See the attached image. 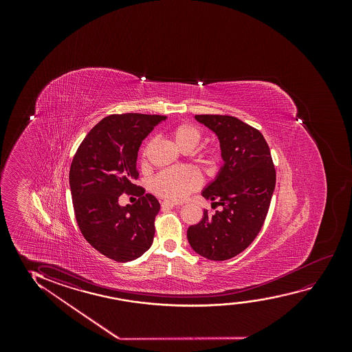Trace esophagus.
Instances as JSON below:
<instances>
[{
	"label": "esophagus",
	"mask_w": 352,
	"mask_h": 352,
	"mask_svg": "<svg viewBox=\"0 0 352 352\" xmlns=\"http://www.w3.org/2000/svg\"><path fill=\"white\" fill-rule=\"evenodd\" d=\"M175 206H177V203L170 202V201H164L161 203L162 209H170V208L175 207Z\"/></svg>",
	"instance_id": "esophagus-1"
}]
</instances>
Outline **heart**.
<instances>
[{
    "label": "heart",
    "instance_id": "heart-1",
    "mask_svg": "<svg viewBox=\"0 0 352 352\" xmlns=\"http://www.w3.org/2000/svg\"><path fill=\"white\" fill-rule=\"evenodd\" d=\"M170 135L173 138L174 143L178 145L180 149L190 151L198 144L202 133L196 126L184 122V124L174 126L170 130ZM151 144L153 143L149 142L145 145L142 153L143 160L146 159ZM201 160L207 167L214 168L221 162V153L215 146H210L203 150ZM201 185H202V175L198 173L196 169L190 168V167L164 169L151 182V188L155 193L172 201H182L184 198L188 197L192 191L201 188Z\"/></svg>",
    "mask_w": 352,
    "mask_h": 352
}]
</instances>
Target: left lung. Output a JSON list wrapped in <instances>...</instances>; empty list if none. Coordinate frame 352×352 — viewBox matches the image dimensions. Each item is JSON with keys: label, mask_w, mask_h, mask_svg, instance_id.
I'll list each match as a JSON object with an SVG mask.
<instances>
[{"label": "left lung", "mask_w": 352, "mask_h": 352, "mask_svg": "<svg viewBox=\"0 0 352 352\" xmlns=\"http://www.w3.org/2000/svg\"><path fill=\"white\" fill-rule=\"evenodd\" d=\"M217 135L223 160L217 179L202 196L221 209L188 227L190 245L208 260L225 261L241 254L263 226L274 192V164L260 131L230 116H196Z\"/></svg>", "instance_id": "8db88e82"}]
</instances>
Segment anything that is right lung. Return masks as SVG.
<instances>
[{
    "mask_svg": "<svg viewBox=\"0 0 352 352\" xmlns=\"http://www.w3.org/2000/svg\"><path fill=\"white\" fill-rule=\"evenodd\" d=\"M164 119L138 113L106 116L73 157L69 186L79 230L92 248L116 262L138 258L154 241L159 201L133 183L140 177L142 140ZM122 192L135 194L138 202L121 208Z\"/></svg>",
    "mask_w": 352,
    "mask_h": 352,
    "instance_id": "add662e5",
    "label": "right lung"
}]
</instances>
